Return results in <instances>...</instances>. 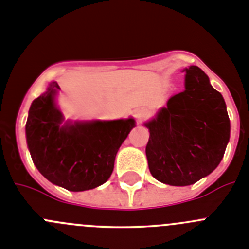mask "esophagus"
<instances>
[{
  "instance_id": "obj_1",
  "label": "esophagus",
  "mask_w": 249,
  "mask_h": 249,
  "mask_svg": "<svg viewBox=\"0 0 249 249\" xmlns=\"http://www.w3.org/2000/svg\"><path fill=\"white\" fill-rule=\"evenodd\" d=\"M149 115V111L147 109L145 108H140V109H136L135 110V118L139 120V122H142V120Z\"/></svg>"
}]
</instances>
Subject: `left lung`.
<instances>
[{"mask_svg":"<svg viewBox=\"0 0 249 249\" xmlns=\"http://www.w3.org/2000/svg\"><path fill=\"white\" fill-rule=\"evenodd\" d=\"M185 90L145 123L149 170L158 181L187 186L211 174L225 155L230 118L219 91L196 66L183 69Z\"/></svg>","mask_w":249,"mask_h":249,"instance_id":"1","label":"left lung"}]
</instances>
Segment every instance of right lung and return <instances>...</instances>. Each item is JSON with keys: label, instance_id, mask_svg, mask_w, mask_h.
<instances>
[{"label": "right lung", "instance_id": "add662e5", "mask_svg": "<svg viewBox=\"0 0 249 249\" xmlns=\"http://www.w3.org/2000/svg\"><path fill=\"white\" fill-rule=\"evenodd\" d=\"M58 89L57 82L49 83L28 111L26 139L33 163L47 180L69 191L95 189L110 178L135 120L63 123L54 102Z\"/></svg>", "mask_w": 249, "mask_h": 249}]
</instances>
